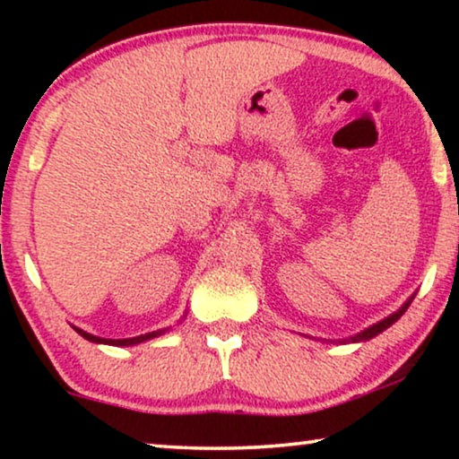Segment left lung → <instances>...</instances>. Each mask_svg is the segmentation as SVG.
I'll return each instance as SVG.
<instances>
[{
    "mask_svg": "<svg viewBox=\"0 0 459 459\" xmlns=\"http://www.w3.org/2000/svg\"><path fill=\"white\" fill-rule=\"evenodd\" d=\"M413 300V297L407 300V303L401 307V309H397L393 313V316H388V317H385L382 319V322H378V324H374V325H369V328H366L363 332H359V334H355V336H351V338H344V341H341V342H363V341H369V338H374V336H378L380 332H385L388 325H393L394 322H397V319L403 316V313L407 311V307H410V303Z\"/></svg>",
    "mask_w": 459,
    "mask_h": 459,
    "instance_id": "left-lung-1",
    "label": "left lung"
}]
</instances>
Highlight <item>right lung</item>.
Here are the masks:
<instances>
[{
	"mask_svg": "<svg viewBox=\"0 0 459 459\" xmlns=\"http://www.w3.org/2000/svg\"><path fill=\"white\" fill-rule=\"evenodd\" d=\"M79 332L81 336L85 338V341L90 342H100V344H115V347H131V344H137V342H143V341H150V338H156L160 334H165V330H156V332H148V334H142V336H135V338H123V341H112V338H100V336H93L90 332L81 330V328H74Z\"/></svg>",
	"mask_w": 459,
	"mask_h": 459,
	"instance_id": "add662e5",
	"label": "right lung"
}]
</instances>
